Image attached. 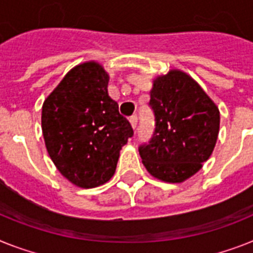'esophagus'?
Returning <instances> with one entry per match:
<instances>
[{
    "mask_svg": "<svg viewBox=\"0 0 253 253\" xmlns=\"http://www.w3.org/2000/svg\"><path fill=\"white\" fill-rule=\"evenodd\" d=\"M129 123H130L131 128L133 129L137 128V123H138V118H137V115H133V116H130V118H129Z\"/></svg>",
    "mask_w": 253,
    "mask_h": 253,
    "instance_id": "34e87169",
    "label": "esophagus"
}]
</instances>
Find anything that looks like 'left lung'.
Wrapping results in <instances>:
<instances>
[{"mask_svg":"<svg viewBox=\"0 0 253 253\" xmlns=\"http://www.w3.org/2000/svg\"><path fill=\"white\" fill-rule=\"evenodd\" d=\"M150 106L155 131L139 155L152 177L186 181L210 159L220 130V111L193 77L179 70L154 79Z\"/></svg>","mask_w":253,"mask_h":253,"instance_id":"8db88e82","label":"left lung"}]
</instances>
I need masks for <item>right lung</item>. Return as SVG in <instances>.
Segmentation results:
<instances>
[{
  "label": "right lung",
  "instance_id": "add662e5",
  "mask_svg": "<svg viewBox=\"0 0 253 253\" xmlns=\"http://www.w3.org/2000/svg\"><path fill=\"white\" fill-rule=\"evenodd\" d=\"M110 76L98 62L77 64L43 101L41 128L60 174L83 189L114 176L133 129L108 95Z\"/></svg>",
  "mask_w": 253,
  "mask_h": 253
}]
</instances>
